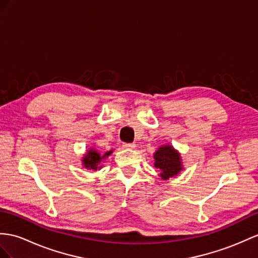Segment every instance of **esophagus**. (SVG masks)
Returning a JSON list of instances; mask_svg holds the SVG:
<instances>
[{"label": "esophagus", "mask_w": 258, "mask_h": 258, "mask_svg": "<svg viewBox=\"0 0 258 258\" xmlns=\"http://www.w3.org/2000/svg\"><path fill=\"white\" fill-rule=\"evenodd\" d=\"M122 147L124 149H135L136 144L135 143H122Z\"/></svg>", "instance_id": "34e87169"}]
</instances>
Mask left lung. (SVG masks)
<instances>
[{
  "label": "left lung",
  "instance_id": "8db88e82",
  "mask_svg": "<svg viewBox=\"0 0 258 258\" xmlns=\"http://www.w3.org/2000/svg\"><path fill=\"white\" fill-rule=\"evenodd\" d=\"M154 166L160 171L162 178L167 179L181 171L179 154L171 146L161 147L154 153Z\"/></svg>",
  "mask_w": 258,
  "mask_h": 258
}]
</instances>
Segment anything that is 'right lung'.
<instances>
[{
  "label": "right lung",
  "instance_id": "right-lung-1",
  "mask_svg": "<svg viewBox=\"0 0 258 258\" xmlns=\"http://www.w3.org/2000/svg\"><path fill=\"white\" fill-rule=\"evenodd\" d=\"M112 151H109V152H106L104 155H100L98 152L94 150H90L87 154L84 156V160H83V164L86 168H90V169H96L100 168L99 164L100 162H102L103 159H105L106 156H108L109 154H111Z\"/></svg>",
  "mask_w": 258,
  "mask_h": 258
}]
</instances>
